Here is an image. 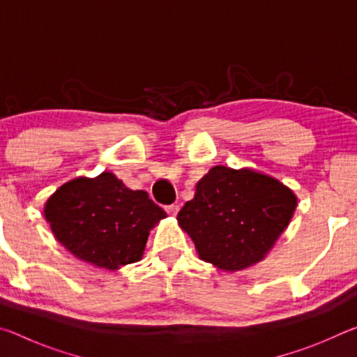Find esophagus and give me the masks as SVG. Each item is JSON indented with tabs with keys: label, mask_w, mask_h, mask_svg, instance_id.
<instances>
[{
	"label": "esophagus",
	"mask_w": 357,
	"mask_h": 357,
	"mask_svg": "<svg viewBox=\"0 0 357 357\" xmlns=\"http://www.w3.org/2000/svg\"><path fill=\"white\" fill-rule=\"evenodd\" d=\"M165 211L170 215H176L178 211H179V206H178V204H170V206H165Z\"/></svg>",
	"instance_id": "obj_1"
}]
</instances>
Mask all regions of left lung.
<instances>
[{
	"label": "left lung",
	"instance_id": "left-lung-1",
	"mask_svg": "<svg viewBox=\"0 0 357 357\" xmlns=\"http://www.w3.org/2000/svg\"><path fill=\"white\" fill-rule=\"evenodd\" d=\"M296 206L298 198L279 179L217 165L198 181L176 219L203 261L234 273L261 261Z\"/></svg>",
	"mask_w": 357,
	"mask_h": 357
}]
</instances>
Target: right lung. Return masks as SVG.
Returning a JSON list of instances; mask_svg holds the SVG:
<instances>
[{"label":"right lung","mask_w":357,"mask_h":357,"mask_svg":"<svg viewBox=\"0 0 357 357\" xmlns=\"http://www.w3.org/2000/svg\"><path fill=\"white\" fill-rule=\"evenodd\" d=\"M44 214L72 255L110 271L140 261L151 228L167 217L146 192L130 190L110 172L63 184Z\"/></svg>","instance_id":"obj_1"}]
</instances>
